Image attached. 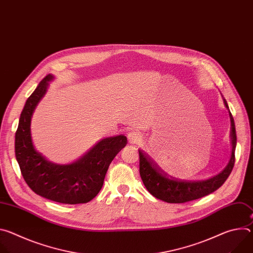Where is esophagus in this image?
I'll return each mask as SVG.
<instances>
[{"label": "esophagus", "mask_w": 253, "mask_h": 253, "mask_svg": "<svg viewBox=\"0 0 253 253\" xmlns=\"http://www.w3.org/2000/svg\"><path fill=\"white\" fill-rule=\"evenodd\" d=\"M128 140H129L130 144H138L142 141V136L140 135L139 132L131 131L128 134Z\"/></svg>", "instance_id": "obj_1"}]
</instances>
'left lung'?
I'll return each mask as SVG.
<instances>
[{
  "label": "left lung",
  "mask_w": 253,
  "mask_h": 253,
  "mask_svg": "<svg viewBox=\"0 0 253 253\" xmlns=\"http://www.w3.org/2000/svg\"><path fill=\"white\" fill-rule=\"evenodd\" d=\"M224 105L228 109V105L223 99ZM231 122L230 139L232 144V153L227 166L217 175L205 180H178L167 177L153 161L139 150L140 158V176L146 189L154 197L168 203H184L206 196L217 190L230 175L235 162L236 131L233 117L229 111Z\"/></svg>",
  "instance_id": "left-lung-1"
}]
</instances>
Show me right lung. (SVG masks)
<instances>
[{"instance_id": "1", "label": "right lung", "mask_w": 253, "mask_h": 253, "mask_svg": "<svg viewBox=\"0 0 253 253\" xmlns=\"http://www.w3.org/2000/svg\"><path fill=\"white\" fill-rule=\"evenodd\" d=\"M53 79V75H47L26 101L15 136L16 159L26 183L36 194L64 204L87 203L101 190L107 170L126 146L127 138L124 135L105 138L69 164L48 161L36 151L30 126L35 108Z\"/></svg>"}]
</instances>
